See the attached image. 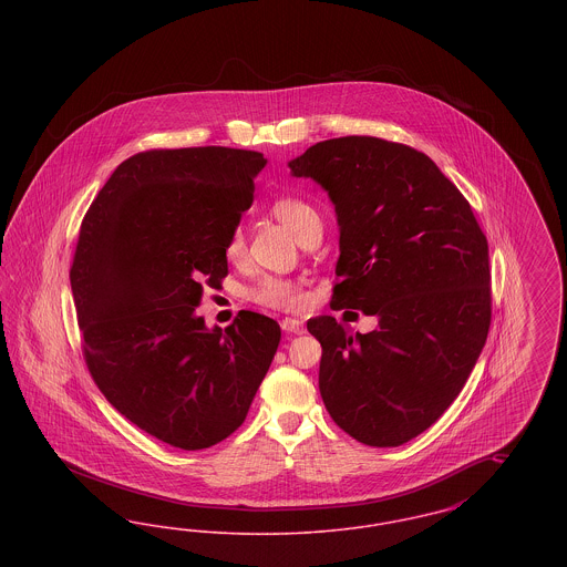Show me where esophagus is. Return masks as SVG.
Instances as JSON below:
<instances>
[{
    "instance_id": "34e87169",
    "label": "esophagus",
    "mask_w": 567,
    "mask_h": 567,
    "mask_svg": "<svg viewBox=\"0 0 567 567\" xmlns=\"http://www.w3.org/2000/svg\"><path fill=\"white\" fill-rule=\"evenodd\" d=\"M280 327L285 333H301L303 331V323L299 319H282Z\"/></svg>"
}]
</instances>
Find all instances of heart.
Listing matches in <instances>:
<instances>
[{
	"label": "heart",
	"mask_w": 567,
	"mask_h": 567,
	"mask_svg": "<svg viewBox=\"0 0 567 567\" xmlns=\"http://www.w3.org/2000/svg\"><path fill=\"white\" fill-rule=\"evenodd\" d=\"M271 215L276 216L291 234H296L297 240L303 236V231L317 223H321L317 208L297 197V195H282L276 197L270 206ZM244 234L243 229H234L225 243V257L229 261H238L244 255ZM250 297L266 306V308H274V310H299L306 301V293L301 289V285H297L293 280L287 278H276L270 276L266 280H261Z\"/></svg>",
	"instance_id": "obj_1"
}]
</instances>
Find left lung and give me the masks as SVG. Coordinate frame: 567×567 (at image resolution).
I'll return each mask as SVG.
<instances>
[{
	"label": "left lung",
	"instance_id": "1",
	"mask_svg": "<svg viewBox=\"0 0 567 567\" xmlns=\"http://www.w3.org/2000/svg\"><path fill=\"white\" fill-rule=\"evenodd\" d=\"M289 167L319 183L336 206L340 259L331 310L378 317L370 333H351L333 317L308 321L323 347L324 408L354 440L400 446L455 402L485 347L486 236L461 190L412 146L333 137Z\"/></svg>",
	"mask_w": 567,
	"mask_h": 567
}]
</instances>
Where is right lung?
I'll list each match as a JSON object with an SVG mask.
<instances>
[{
    "instance_id": "add662e5",
    "label": "right lung",
    "mask_w": 567,
    "mask_h": 567,
    "mask_svg": "<svg viewBox=\"0 0 567 567\" xmlns=\"http://www.w3.org/2000/svg\"><path fill=\"white\" fill-rule=\"evenodd\" d=\"M266 159L227 146L153 148L121 163L82 218L70 270L86 368L142 432L202 451L236 432L280 342L259 312L206 329L204 287Z\"/></svg>"
}]
</instances>
